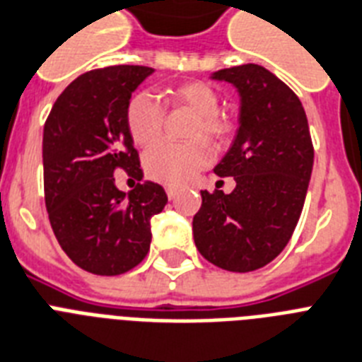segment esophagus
<instances>
[{
	"mask_svg": "<svg viewBox=\"0 0 362 362\" xmlns=\"http://www.w3.org/2000/svg\"><path fill=\"white\" fill-rule=\"evenodd\" d=\"M165 191H167V197H169L171 201H173V199H176V195H178V189H176V187L169 186Z\"/></svg>",
	"mask_w": 362,
	"mask_h": 362,
	"instance_id": "obj_1",
	"label": "esophagus"
}]
</instances>
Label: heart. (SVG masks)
<instances>
[{
    "label": "heart",
    "mask_w": 362,
    "mask_h": 362,
    "mask_svg": "<svg viewBox=\"0 0 362 362\" xmlns=\"http://www.w3.org/2000/svg\"><path fill=\"white\" fill-rule=\"evenodd\" d=\"M167 105L184 107L195 115L187 137L189 143H161L145 156L148 178L165 186H184L208 165L210 146L221 148L234 134V120L219 111L221 98L211 85L191 79L165 90ZM126 128L132 141L139 146H151L160 139L165 128V107L146 93H137L126 105ZM202 139H206L202 141Z\"/></svg>",
    "instance_id": "b5f03b06"
}]
</instances>
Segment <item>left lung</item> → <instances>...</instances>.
<instances>
[{
    "mask_svg": "<svg viewBox=\"0 0 362 362\" xmlns=\"http://www.w3.org/2000/svg\"><path fill=\"white\" fill-rule=\"evenodd\" d=\"M240 93V128L217 176L236 187L201 191L193 238L202 257L227 272H255L281 255L298 225L314 146L298 95L260 64L214 72Z\"/></svg>",
    "mask_w": 362,
    "mask_h": 362,
    "instance_id": "8db88e82",
    "label": "left lung"
}]
</instances>
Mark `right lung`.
Wrapping results in <instances>:
<instances>
[{
  "mask_svg": "<svg viewBox=\"0 0 362 362\" xmlns=\"http://www.w3.org/2000/svg\"><path fill=\"white\" fill-rule=\"evenodd\" d=\"M151 66L115 64L76 78L55 100L42 137L44 201L59 245L76 266L120 275L151 249V219L167 204L163 187L115 186L122 169L141 180L139 154L126 128V105Z\"/></svg>",
  "mask_w": 362,
  "mask_h": 362,
  "instance_id": "obj_1",
  "label": "right lung"
}]
</instances>
